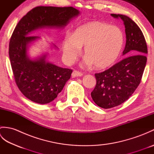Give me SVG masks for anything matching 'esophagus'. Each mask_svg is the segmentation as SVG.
<instances>
[{
  "label": "esophagus",
  "mask_w": 154,
  "mask_h": 154,
  "mask_svg": "<svg viewBox=\"0 0 154 154\" xmlns=\"http://www.w3.org/2000/svg\"><path fill=\"white\" fill-rule=\"evenodd\" d=\"M83 73H81V72L79 71H77V70H74L73 71V73H72V76L75 77H81L83 76Z\"/></svg>",
  "instance_id": "esophagus-1"
}]
</instances>
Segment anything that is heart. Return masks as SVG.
<instances>
[{
    "instance_id": "b5f03b06",
    "label": "heart",
    "mask_w": 154,
    "mask_h": 154,
    "mask_svg": "<svg viewBox=\"0 0 154 154\" xmlns=\"http://www.w3.org/2000/svg\"><path fill=\"white\" fill-rule=\"evenodd\" d=\"M124 36L120 29L106 23L93 21L78 27L63 42L65 59L71 62L84 47L87 63L104 69L115 63L122 51Z\"/></svg>"
}]
</instances>
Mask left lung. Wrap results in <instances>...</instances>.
Here are the masks:
<instances>
[{"label":"left lung","instance_id":"8db88e82","mask_svg":"<svg viewBox=\"0 0 154 154\" xmlns=\"http://www.w3.org/2000/svg\"><path fill=\"white\" fill-rule=\"evenodd\" d=\"M111 16L124 22L126 42L122 54L127 57L104 71L94 74L97 83L91 97L98 106L105 109L120 105L134 93L141 81L148 54L144 35L138 26L125 15Z\"/></svg>","mask_w":154,"mask_h":154}]
</instances>
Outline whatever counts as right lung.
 <instances>
[{
  "mask_svg": "<svg viewBox=\"0 0 154 154\" xmlns=\"http://www.w3.org/2000/svg\"><path fill=\"white\" fill-rule=\"evenodd\" d=\"M79 14L71 6H37L23 16L10 40L9 57L16 85L29 100L39 104L54 100L70 79L73 70L45 61L46 55L30 60L27 45L38 38L29 33L44 27H63Z\"/></svg>",
  "mask_w": 154,
  "mask_h": 154,
  "instance_id": "right-lung-1",
  "label": "right lung"
}]
</instances>
